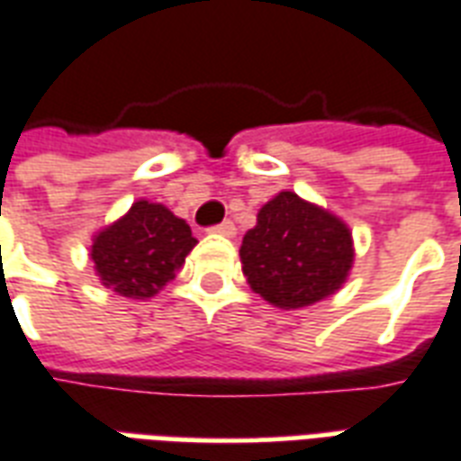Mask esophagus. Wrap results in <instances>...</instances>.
Listing matches in <instances>:
<instances>
[{
	"mask_svg": "<svg viewBox=\"0 0 461 461\" xmlns=\"http://www.w3.org/2000/svg\"><path fill=\"white\" fill-rule=\"evenodd\" d=\"M210 231H212V234H220V237H234V234H237V227H234L231 220H224V222L210 227Z\"/></svg>",
	"mask_w": 461,
	"mask_h": 461,
	"instance_id": "34e87169",
	"label": "esophagus"
}]
</instances>
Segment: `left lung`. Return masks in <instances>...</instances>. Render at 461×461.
<instances>
[{
    "label": "left lung",
    "mask_w": 461,
    "mask_h": 461,
    "mask_svg": "<svg viewBox=\"0 0 461 461\" xmlns=\"http://www.w3.org/2000/svg\"><path fill=\"white\" fill-rule=\"evenodd\" d=\"M239 256L253 292L289 311L342 287L354 263V241L339 217L294 191H282L258 210V222L244 234Z\"/></svg>",
    "instance_id": "left-lung-1"
}]
</instances>
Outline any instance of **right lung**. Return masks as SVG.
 Returning <instances> with one entry per match:
<instances>
[{
  "mask_svg": "<svg viewBox=\"0 0 461 461\" xmlns=\"http://www.w3.org/2000/svg\"><path fill=\"white\" fill-rule=\"evenodd\" d=\"M195 244L191 227L172 210L136 201L124 217L97 231L90 258L104 287L129 299H150L174 280Z\"/></svg>",
  "mask_w": 461,
  "mask_h": 461,
  "instance_id": "obj_1",
  "label": "right lung"
}]
</instances>
